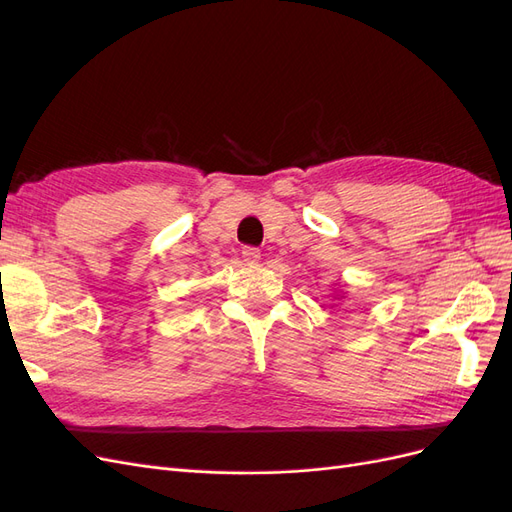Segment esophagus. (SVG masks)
Wrapping results in <instances>:
<instances>
[{
    "label": "esophagus",
    "instance_id": "esophagus-1",
    "mask_svg": "<svg viewBox=\"0 0 512 512\" xmlns=\"http://www.w3.org/2000/svg\"><path fill=\"white\" fill-rule=\"evenodd\" d=\"M243 260L247 262V265H256V262L260 260V250L258 247H252V245H247V247H243Z\"/></svg>",
    "mask_w": 512,
    "mask_h": 512
}]
</instances>
